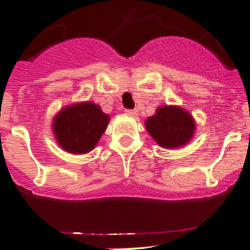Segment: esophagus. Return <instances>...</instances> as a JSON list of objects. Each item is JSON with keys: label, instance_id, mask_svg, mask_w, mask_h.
Here are the masks:
<instances>
[{"label": "esophagus", "instance_id": "34e87169", "mask_svg": "<svg viewBox=\"0 0 250 250\" xmlns=\"http://www.w3.org/2000/svg\"><path fill=\"white\" fill-rule=\"evenodd\" d=\"M125 113H127L128 116H132V117L138 116V111H136V109H125Z\"/></svg>", "mask_w": 250, "mask_h": 250}]
</instances>
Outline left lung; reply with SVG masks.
<instances>
[{
	"label": "left lung",
	"mask_w": 250,
	"mask_h": 250,
	"mask_svg": "<svg viewBox=\"0 0 250 250\" xmlns=\"http://www.w3.org/2000/svg\"><path fill=\"white\" fill-rule=\"evenodd\" d=\"M146 128L161 147L175 148L186 145L192 138L195 125L188 112L166 105L146 121Z\"/></svg>",
	"instance_id": "1"
}]
</instances>
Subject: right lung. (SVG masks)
Returning a JSON list of instances; mask_svg holds the SVG:
<instances>
[{"mask_svg": "<svg viewBox=\"0 0 250 250\" xmlns=\"http://www.w3.org/2000/svg\"><path fill=\"white\" fill-rule=\"evenodd\" d=\"M109 117L91 102L62 109L55 118L53 132L64 150L75 154L93 149L108 125Z\"/></svg>", "mask_w": 250, "mask_h": 250, "instance_id": "add662e5", "label": "right lung"}]
</instances>
